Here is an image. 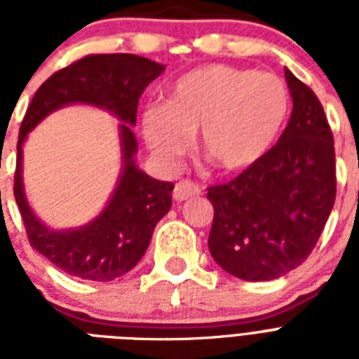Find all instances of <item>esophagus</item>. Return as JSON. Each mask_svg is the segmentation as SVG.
<instances>
[{"instance_id":"esophagus-1","label":"esophagus","mask_w":359,"mask_h":359,"mask_svg":"<svg viewBox=\"0 0 359 359\" xmlns=\"http://www.w3.org/2000/svg\"><path fill=\"white\" fill-rule=\"evenodd\" d=\"M199 194H201V186L191 182V180H180L175 186L173 199L175 201H186V199L199 196Z\"/></svg>"}]
</instances>
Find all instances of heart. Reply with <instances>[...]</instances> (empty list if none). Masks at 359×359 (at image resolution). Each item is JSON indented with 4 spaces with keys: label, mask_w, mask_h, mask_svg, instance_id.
<instances>
[{
    "label": "heart",
    "mask_w": 359,
    "mask_h": 359,
    "mask_svg": "<svg viewBox=\"0 0 359 359\" xmlns=\"http://www.w3.org/2000/svg\"><path fill=\"white\" fill-rule=\"evenodd\" d=\"M289 91L278 76L229 65H207L186 72L165 102L141 117L147 145L163 160L197 147L225 171L251 168L276 143L289 115Z\"/></svg>",
    "instance_id": "b5f03b06"
}]
</instances>
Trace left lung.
<instances>
[{
	"mask_svg": "<svg viewBox=\"0 0 359 359\" xmlns=\"http://www.w3.org/2000/svg\"><path fill=\"white\" fill-rule=\"evenodd\" d=\"M292 114L257 163L208 188L210 255L245 281H270L306 261L335 203L334 135L317 95L285 69Z\"/></svg>",
	"mask_w": 359,
	"mask_h": 359,
	"instance_id": "obj_1",
	"label": "left lung"
}]
</instances>
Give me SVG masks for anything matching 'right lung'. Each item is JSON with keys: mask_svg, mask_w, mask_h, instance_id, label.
Returning a JSON list of instances; mask_svg holds the SVG:
<instances>
[{"mask_svg": "<svg viewBox=\"0 0 359 359\" xmlns=\"http://www.w3.org/2000/svg\"><path fill=\"white\" fill-rule=\"evenodd\" d=\"M163 70V65L134 53L86 55L50 76L36 89L25 111L16 147L14 199L29 244L74 278L111 281L130 272L145 255L156 224L171 208L173 182L152 179L135 165L137 140L132 132L140 97ZM69 103L108 109L123 121L120 125L123 171L114 196L97 219L78 230L55 231L36 218L25 199L21 145L44 116Z\"/></svg>", "mask_w": 359, "mask_h": 359, "instance_id": "right-lung-1", "label": "right lung"}]
</instances>
